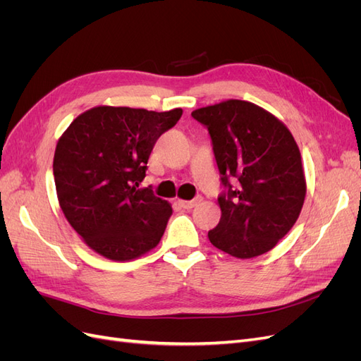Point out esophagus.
I'll return each instance as SVG.
<instances>
[{
	"instance_id": "1",
	"label": "esophagus",
	"mask_w": 361,
	"mask_h": 361,
	"mask_svg": "<svg viewBox=\"0 0 361 361\" xmlns=\"http://www.w3.org/2000/svg\"><path fill=\"white\" fill-rule=\"evenodd\" d=\"M203 199L202 197H195L194 200H178V203L183 207V209H191V207L197 206Z\"/></svg>"
}]
</instances>
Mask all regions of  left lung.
Returning a JSON list of instances; mask_svg holds the SVG:
<instances>
[{
	"label": "left lung",
	"mask_w": 361,
	"mask_h": 361,
	"mask_svg": "<svg viewBox=\"0 0 361 361\" xmlns=\"http://www.w3.org/2000/svg\"><path fill=\"white\" fill-rule=\"evenodd\" d=\"M191 116L209 129L227 188L218 197L220 223L207 238L238 259L267 253L290 231L304 204L307 185L297 141L279 117L253 102L227 99Z\"/></svg>",
	"instance_id": "obj_1"
}]
</instances>
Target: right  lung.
<instances>
[{
  "label": "right lung",
  "mask_w": 361,
  "mask_h": 361,
  "mask_svg": "<svg viewBox=\"0 0 361 361\" xmlns=\"http://www.w3.org/2000/svg\"><path fill=\"white\" fill-rule=\"evenodd\" d=\"M180 116L182 108L99 105L73 118L59 138L52 164L59 203L97 255L129 262L159 244L171 204L138 185L157 140Z\"/></svg>",
  "instance_id": "obj_1"
}]
</instances>
